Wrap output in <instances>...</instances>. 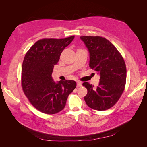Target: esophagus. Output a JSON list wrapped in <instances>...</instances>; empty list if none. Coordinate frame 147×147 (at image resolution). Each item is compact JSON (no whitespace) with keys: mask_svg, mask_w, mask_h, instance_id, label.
<instances>
[{"mask_svg":"<svg viewBox=\"0 0 147 147\" xmlns=\"http://www.w3.org/2000/svg\"><path fill=\"white\" fill-rule=\"evenodd\" d=\"M77 86H78V87L82 86V82H77Z\"/></svg>","mask_w":147,"mask_h":147,"instance_id":"obj_1","label":"esophagus"}]
</instances>
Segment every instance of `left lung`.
<instances>
[{
	"mask_svg": "<svg viewBox=\"0 0 147 147\" xmlns=\"http://www.w3.org/2000/svg\"><path fill=\"white\" fill-rule=\"evenodd\" d=\"M90 53L89 66L100 76L98 86L83 83L88 90L86 104L94 110L105 111L114 106L126 85V67L121 54L108 40L101 36L80 37Z\"/></svg>",
	"mask_w": 147,
	"mask_h": 147,
	"instance_id": "left-lung-1",
	"label": "left lung"
}]
</instances>
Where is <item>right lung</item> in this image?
Returning a JSON list of instances; mask_svg holds the SVG:
<instances>
[{"label": "right lung", "mask_w": 147, "mask_h": 147, "mask_svg": "<svg viewBox=\"0 0 147 147\" xmlns=\"http://www.w3.org/2000/svg\"><path fill=\"white\" fill-rule=\"evenodd\" d=\"M74 36L63 39L45 38L37 41L24 56L21 85L24 94L37 110L47 114L61 111L69 95L75 89L73 80L55 82L52 77L54 65Z\"/></svg>", "instance_id": "1"}]
</instances>
